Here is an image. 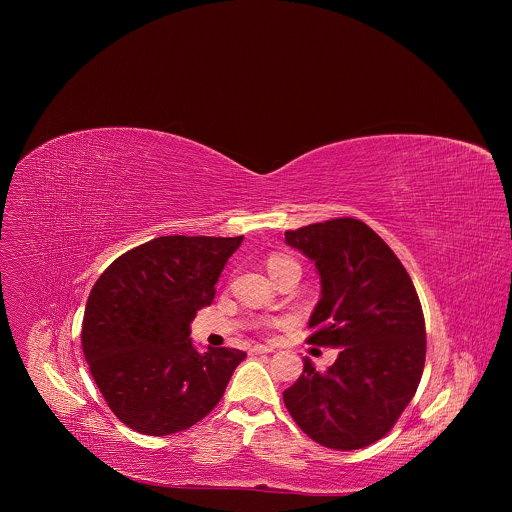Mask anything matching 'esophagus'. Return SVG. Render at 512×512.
<instances>
[{
	"label": "esophagus",
	"mask_w": 512,
	"mask_h": 512,
	"mask_svg": "<svg viewBox=\"0 0 512 512\" xmlns=\"http://www.w3.org/2000/svg\"><path fill=\"white\" fill-rule=\"evenodd\" d=\"M268 353H274V349L264 347V345H256L250 349V355H268Z\"/></svg>",
	"instance_id": "1"
}]
</instances>
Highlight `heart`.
<instances>
[{"instance_id":"1","label":"heart","mask_w":512,"mask_h":512,"mask_svg":"<svg viewBox=\"0 0 512 512\" xmlns=\"http://www.w3.org/2000/svg\"><path fill=\"white\" fill-rule=\"evenodd\" d=\"M290 264H295L290 256L272 254V256L268 258V272L274 274V272H278V270H282V268H286V266H290Z\"/></svg>"}]
</instances>
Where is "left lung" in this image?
<instances>
[{"mask_svg": "<svg viewBox=\"0 0 512 512\" xmlns=\"http://www.w3.org/2000/svg\"><path fill=\"white\" fill-rule=\"evenodd\" d=\"M311 258L321 299L309 319V345L335 347L327 370L303 359L284 392L295 424L325 447L349 451L384 438L414 398L426 363V323L412 278L363 220H325L286 230Z\"/></svg>", "mask_w": 512, "mask_h": 512, "instance_id": "8db88e82", "label": "left lung"}]
</instances>
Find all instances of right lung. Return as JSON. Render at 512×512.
<instances>
[{
	"instance_id": "obj_1",
	"label": "right lung",
	"mask_w": 512,
	"mask_h": 512,
	"mask_svg": "<svg viewBox=\"0 0 512 512\" xmlns=\"http://www.w3.org/2000/svg\"><path fill=\"white\" fill-rule=\"evenodd\" d=\"M242 238L159 236L116 258L96 280L82 319V351L108 408L128 428L171 436L219 404L246 353H199L189 335Z\"/></svg>"
}]
</instances>
